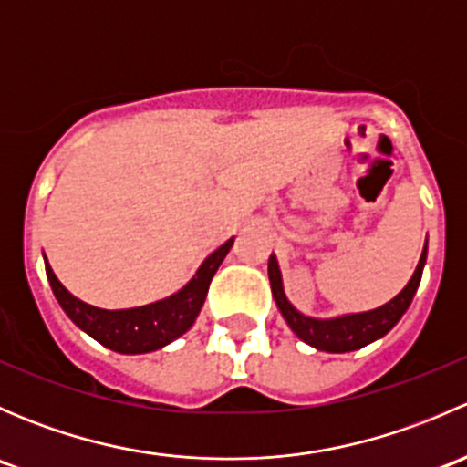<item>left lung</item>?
<instances>
[{
    "label": "left lung",
    "mask_w": 467,
    "mask_h": 467,
    "mask_svg": "<svg viewBox=\"0 0 467 467\" xmlns=\"http://www.w3.org/2000/svg\"><path fill=\"white\" fill-rule=\"evenodd\" d=\"M425 262L427 244L425 248H422L420 262H418L409 285L404 286L390 303L381 305L378 309H370V312L346 314V317L327 318V321L305 317V314H300L298 309L286 300L285 289H282V275L275 255L268 257V280H271V291L273 298H275L277 309H280V314L285 317V321L289 323V327L294 329L296 337L303 338L305 343H309V346L323 352H352L368 346V343L378 341V338H381L386 332H390V329L395 327V323L402 318V314L407 312L413 296H416Z\"/></svg>",
    "instance_id": "8db88e82"
}]
</instances>
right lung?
<instances>
[{"label":"right lung","mask_w":467,"mask_h":467,"mask_svg":"<svg viewBox=\"0 0 467 467\" xmlns=\"http://www.w3.org/2000/svg\"><path fill=\"white\" fill-rule=\"evenodd\" d=\"M234 239H228L223 246L216 248L207 260L201 264L196 275L182 286L178 294L158 303L144 305L133 309H99L83 303L77 296L69 294L58 277L51 271L49 262H45L47 280L51 291L60 303L63 312L72 318L74 325L89 334L94 341L121 355H144L171 343L173 338L182 337L199 317L205 303L207 289L214 277L216 268L221 266L223 257L233 248Z\"/></svg>","instance_id":"add662e5"}]
</instances>
